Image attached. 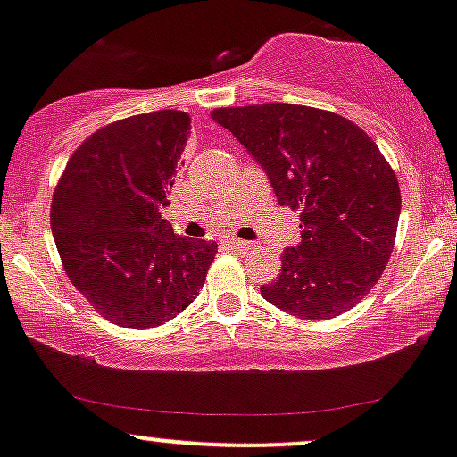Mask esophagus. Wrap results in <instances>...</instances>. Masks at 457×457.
<instances>
[{
	"instance_id": "34e87169",
	"label": "esophagus",
	"mask_w": 457,
	"mask_h": 457,
	"mask_svg": "<svg viewBox=\"0 0 457 457\" xmlns=\"http://www.w3.org/2000/svg\"><path fill=\"white\" fill-rule=\"evenodd\" d=\"M227 242H228V246H233V248H237V250H248V248H253V244L244 242V239H237V237H227Z\"/></svg>"
}]
</instances>
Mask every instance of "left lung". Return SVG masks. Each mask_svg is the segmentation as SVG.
<instances>
[{
  "instance_id": "obj_1",
  "label": "left lung",
  "mask_w": 457,
  "mask_h": 457,
  "mask_svg": "<svg viewBox=\"0 0 457 457\" xmlns=\"http://www.w3.org/2000/svg\"><path fill=\"white\" fill-rule=\"evenodd\" d=\"M211 117L262 163L278 204L301 213V242L262 296L303 320L355 307L390 262L401 213L399 180L375 141L337 112L283 102Z\"/></svg>"
}]
</instances>
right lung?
<instances>
[{
  "instance_id": "add662e5",
  "label": "right lung",
  "mask_w": 457,
  "mask_h": 457,
  "mask_svg": "<svg viewBox=\"0 0 457 457\" xmlns=\"http://www.w3.org/2000/svg\"><path fill=\"white\" fill-rule=\"evenodd\" d=\"M189 130L187 112L170 109L112 121L78 145L54 189L62 268L112 325H165L207 281L218 244L174 235L161 218Z\"/></svg>"
}]
</instances>
